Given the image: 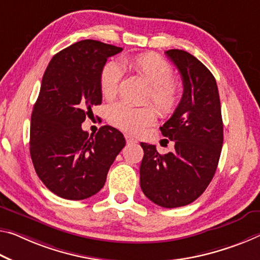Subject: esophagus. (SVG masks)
<instances>
[{
  "mask_svg": "<svg viewBox=\"0 0 260 260\" xmlns=\"http://www.w3.org/2000/svg\"><path fill=\"white\" fill-rule=\"evenodd\" d=\"M125 139H126V141H127V143H128V145H133V143L138 142L137 139H134L133 137H131V135H128V134L125 135Z\"/></svg>",
  "mask_w": 260,
  "mask_h": 260,
  "instance_id": "34e87169",
  "label": "esophagus"
}]
</instances>
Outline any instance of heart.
I'll use <instances>...</instances> for the list:
<instances>
[{"label":"heart","instance_id":"heart-1","mask_svg":"<svg viewBox=\"0 0 260 260\" xmlns=\"http://www.w3.org/2000/svg\"><path fill=\"white\" fill-rule=\"evenodd\" d=\"M123 64L142 77L150 85L147 102H151L163 117L174 114L182 102V85L175 80L172 67L154 53H143L127 57ZM122 78V69L115 61H108L102 67L100 86L106 98L115 96ZM108 119L113 126L132 134H138L156 120V111L150 106L134 108L125 103H115L108 109Z\"/></svg>","mask_w":260,"mask_h":260}]
</instances>
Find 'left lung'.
<instances>
[{
    "label": "left lung",
    "instance_id": "1",
    "mask_svg": "<svg viewBox=\"0 0 260 260\" xmlns=\"http://www.w3.org/2000/svg\"><path fill=\"white\" fill-rule=\"evenodd\" d=\"M166 54L184 85L178 109L159 128L175 142V151L160 155L154 145L142 142L140 186L154 204L175 208L193 203L212 182L223 143V122L216 81L208 68L182 49Z\"/></svg>",
    "mask_w": 260,
    "mask_h": 260
}]
</instances>
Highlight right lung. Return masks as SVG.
Masks as SVG:
<instances>
[{
    "instance_id": "right-lung-1",
    "label": "right lung",
    "mask_w": 260,
    "mask_h": 260,
    "mask_svg": "<svg viewBox=\"0 0 260 260\" xmlns=\"http://www.w3.org/2000/svg\"><path fill=\"white\" fill-rule=\"evenodd\" d=\"M121 47L86 39L52 57L41 81L30 127L35 170L49 191L83 200L104 186L109 169L126 145L121 132L102 126L96 135L82 122L102 103L100 74Z\"/></svg>"
}]
</instances>
